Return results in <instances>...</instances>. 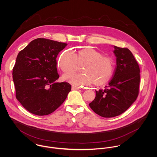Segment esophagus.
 I'll use <instances>...</instances> for the list:
<instances>
[{"label":"esophagus","instance_id":"34e87169","mask_svg":"<svg viewBox=\"0 0 157 157\" xmlns=\"http://www.w3.org/2000/svg\"><path fill=\"white\" fill-rule=\"evenodd\" d=\"M72 90H79V89H80V87H77V86H72Z\"/></svg>","mask_w":157,"mask_h":157}]
</instances>
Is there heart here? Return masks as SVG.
<instances>
[{"label":"heart","instance_id":"obj_1","mask_svg":"<svg viewBox=\"0 0 157 157\" xmlns=\"http://www.w3.org/2000/svg\"><path fill=\"white\" fill-rule=\"evenodd\" d=\"M83 73L74 74L63 76V78L75 86H86L92 82L100 85L107 82L113 72L112 58L103 56L102 54L92 48H85L74 52L66 50L60 56L59 67L66 74L77 71L78 65Z\"/></svg>","mask_w":157,"mask_h":157}]
</instances>
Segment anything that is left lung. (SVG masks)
Returning <instances> with one entry per match:
<instances>
[{"instance_id":"left-lung-1","label":"left lung","mask_w":157,"mask_h":157,"mask_svg":"<svg viewBox=\"0 0 157 157\" xmlns=\"http://www.w3.org/2000/svg\"><path fill=\"white\" fill-rule=\"evenodd\" d=\"M114 49L117 66L112 79L103 89L95 90V98L89 104L94 112L105 118L125 112L139 94L140 70L132 53L126 48Z\"/></svg>"}]
</instances>
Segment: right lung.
Listing matches in <instances>:
<instances>
[{
    "mask_svg": "<svg viewBox=\"0 0 157 157\" xmlns=\"http://www.w3.org/2000/svg\"><path fill=\"white\" fill-rule=\"evenodd\" d=\"M67 44L38 38L21 51L13 69L16 97L23 106L37 115L56 111L71 90L59 78L56 58Z\"/></svg>",
    "mask_w": 157,
    "mask_h": 157,
    "instance_id": "obj_1",
    "label": "right lung"
}]
</instances>
